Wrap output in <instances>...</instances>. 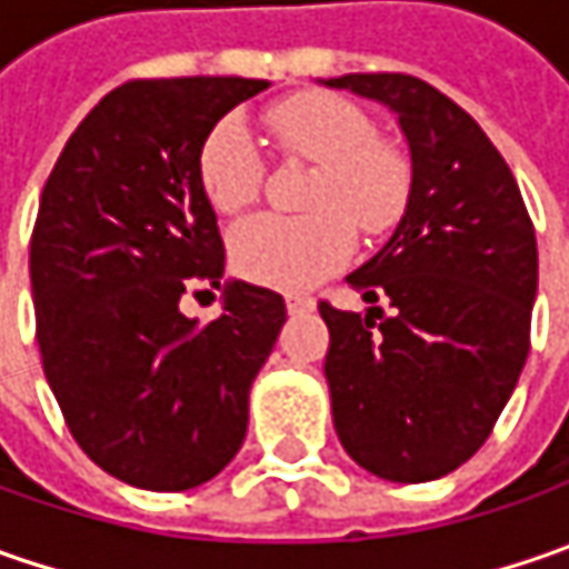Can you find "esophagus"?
<instances>
[{"label":"esophagus","instance_id":"1","mask_svg":"<svg viewBox=\"0 0 569 569\" xmlns=\"http://www.w3.org/2000/svg\"><path fill=\"white\" fill-rule=\"evenodd\" d=\"M284 303H288V313L297 317V313H307V310H313V297H303V295H288L284 297Z\"/></svg>","mask_w":569,"mask_h":569}]
</instances>
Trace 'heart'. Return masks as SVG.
<instances>
[{
  "label": "heart",
  "mask_w": 569,
  "mask_h": 569,
  "mask_svg": "<svg viewBox=\"0 0 569 569\" xmlns=\"http://www.w3.org/2000/svg\"><path fill=\"white\" fill-rule=\"evenodd\" d=\"M272 144L291 161L317 164L303 192L310 214H256L230 233V262L247 281L303 291L351 259L355 230L382 237L402 221L411 196V161L399 144L377 139V126L351 100L300 94L262 113ZM199 183L214 211L250 208L266 161L237 120L211 126L199 144Z\"/></svg>",
  "instance_id": "b5f03b06"
}]
</instances>
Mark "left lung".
I'll return each mask as SVG.
<instances>
[{"mask_svg": "<svg viewBox=\"0 0 569 569\" xmlns=\"http://www.w3.org/2000/svg\"><path fill=\"white\" fill-rule=\"evenodd\" d=\"M386 103L411 151L389 243L348 284L367 303L329 326L326 380L348 456L386 481H433L491 437L529 358L538 247L513 170L469 113L402 72L326 81Z\"/></svg>", "mask_w": 569, "mask_h": 569, "instance_id": "8db88e82", "label": "left lung"}]
</instances>
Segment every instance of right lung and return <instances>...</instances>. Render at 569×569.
<instances>
[{"label": "right lung", "mask_w": 569, "mask_h": 569, "mask_svg": "<svg viewBox=\"0 0 569 569\" xmlns=\"http://www.w3.org/2000/svg\"><path fill=\"white\" fill-rule=\"evenodd\" d=\"M262 78H136L66 142L31 233L43 373L91 462L132 488L189 491L237 456L250 386L284 326V300L224 284L199 322L180 297L224 274L199 183V144Z\"/></svg>", "instance_id": "add662e5"}]
</instances>
